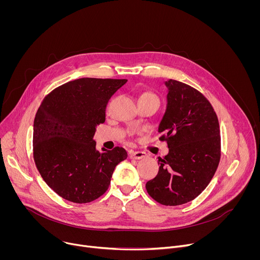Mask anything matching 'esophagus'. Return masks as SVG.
I'll use <instances>...</instances> for the list:
<instances>
[{
	"label": "esophagus",
	"mask_w": 260,
	"mask_h": 260,
	"mask_svg": "<svg viewBox=\"0 0 260 260\" xmlns=\"http://www.w3.org/2000/svg\"><path fill=\"white\" fill-rule=\"evenodd\" d=\"M128 154L132 159H142L147 156V154L143 151H129Z\"/></svg>",
	"instance_id": "1"
}]
</instances>
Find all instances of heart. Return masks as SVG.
Instances as JSON below:
<instances>
[{"label": "heart", "mask_w": 260, "mask_h": 260, "mask_svg": "<svg viewBox=\"0 0 260 260\" xmlns=\"http://www.w3.org/2000/svg\"><path fill=\"white\" fill-rule=\"evenodd\" d=\"M140 101H151V102H155L159 105V99L153 91H143L139 95V102Z\"/></svg>", "instance_id": "1"}]
</instances>
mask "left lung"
I'll return each instance as SVG.
<instances>
[{
    "mask_svg": "<svg viewBox=\"0 0 260 260\" xmlns=\"http://www.w3.org/2000/svg\"><path fill=\"white\" fill-rule=\"evenodd\" d=\"M166 86L168 105L158 133L169 153L158 157V174L146 183V189L161 205L179 206L199 197L212 180L221 156L220 128L202 92L173 79Z\"/></svg>",
    "mask_w": 260,
    "mask_h": 260,
    "instance_id": "left-lung-1",
    "label": "left lung"
}]
</instances>
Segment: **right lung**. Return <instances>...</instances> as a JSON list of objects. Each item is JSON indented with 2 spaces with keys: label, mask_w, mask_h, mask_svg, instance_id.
Segmentation results:
<instances>
[{
  "label": "right lung",
  "mask_w": 260,
  "mask_h": 260,
  "mask_svg": "<svg viewBox=\"0 0 260 260\" xmlns=\"http://www.w3.org/2000/svg\"><path fill=\"white\" fill-rule=\"evenodd\" d=\"M126 79L81 78L48 93L34 120L32 154L48 186L62 199L90 203L103 196L115 167L127 157L122 147L95 149L96 125L109 100Z\"/></svg>",
  "instance_id": "right-lung-1"
}]
</instances>
